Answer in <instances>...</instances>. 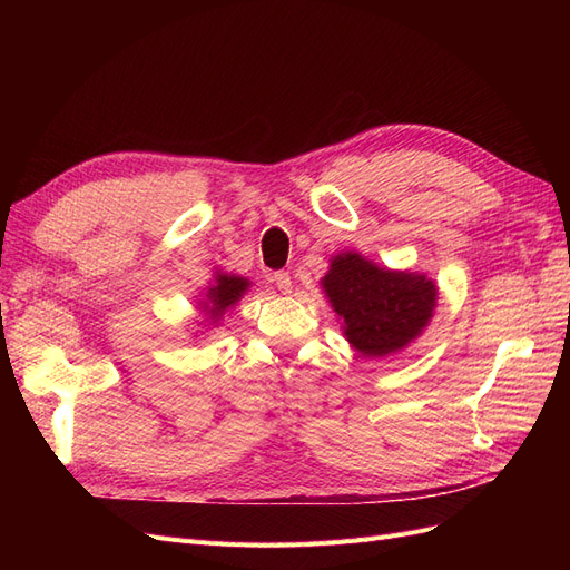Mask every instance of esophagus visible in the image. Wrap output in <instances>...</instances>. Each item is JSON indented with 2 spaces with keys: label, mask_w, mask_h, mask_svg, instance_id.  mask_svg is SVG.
<instances>
[{
  "label": "esophagus",
  "mask_w": 570,
  "mask_h": 570,
  "mask_svg": "<svg viewBox=\"0 0 570 570\" xmlns=\"http://www.w3.org/2000/svg\"><path fill=\"white\" fill-rule=\"evenodd\" d=\"M273 283H275V287L283 292V295H289V292H292V278H289V273H285V271L273 273Z\"/></svg>",
  "instance_id": "34e87169"
}]
</instances>
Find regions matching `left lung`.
<instances>
[{
	"label": "left lung",
	"mask_w": 570,
	"mask_h": 570,
	"mask_svg": "<svg viewBox=\"0 0 570 570\" xmlns=\"http://www.w3.org/2000/svg\"><path fill=\"white\" fill-rule=\"evenodd\" d=\"M344 340L364 358L404 352L430 325L438 285L419 271L377 266L361 252H340L321 278Z\"/></svg>",
	"instance_id": "obj_1"
}]
</instances>
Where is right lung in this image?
Here are the masks:
<instances>
[{
    "instance_id": "1",
    "label": "right lung",
    "mask_w": 570,
    "mask_h": 570,
    "mask_svg": "<svg viewBox=\"0 0 570 570\" xmlns=\"http://www.w3.org/2000/svg\"><path fill=\"white\" fill-rule=\"evenodd\" d=\"M252 287L249 278H243V275H235V273H226L220 268H214V278L209 281V285L204 287V292L199 295V314L204 316V321H199L197 325H212L216 327L218 321L226 316L230 308H235V304L243 299ZM204 333H209V327H206ZM202 331H195L197 335H204Z\"/></svg>"
}]
</instances>
